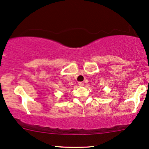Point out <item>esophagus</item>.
Masks as SVG:
<instances>
[{"label":"esophagus","mask_w":149,"mask_h":149,"mask_svg":"<svg viewBox=\"0 0 149 149\" xmlns=\"http://www.w3.org/2000/svg\"><path fill=\"white\" fill-rule=\"evenodd\" d=\"M78 85L80 86V87H81V86L84 85V83H83L82 81H79V82H78Z\"/></svg>","instance_id":"1"}]
</instances>
